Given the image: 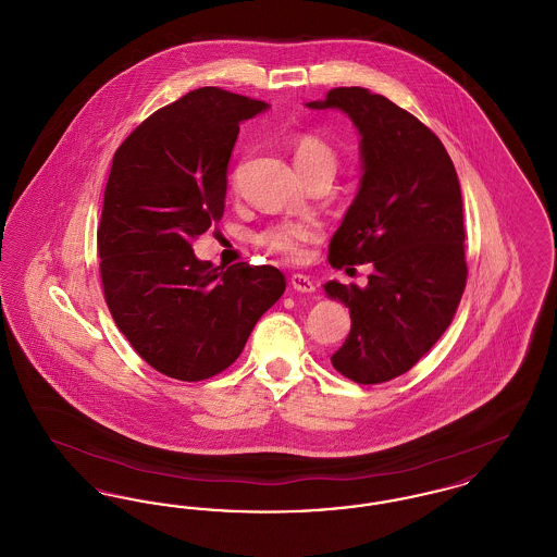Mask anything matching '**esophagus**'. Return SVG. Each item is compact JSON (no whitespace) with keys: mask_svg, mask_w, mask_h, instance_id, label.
I'll list each match as a JSON object with an SVG mask.
<instances>
[{"mask_svg":"<svg viewBox=\"0 0 557 557\" xmlns=\"http://www.w3.org/2000/svg\"><path fill=\"white\" fill-rule=\"evenodd\" d=\"M290 286L296 292H302V294H311L315 292V284L309 275H302V273H294L290 277Z\"/></svg>","mask_w":557,"mask_h":557,"instance_id":"34e87169","label":"esophagus"}]
</instances>
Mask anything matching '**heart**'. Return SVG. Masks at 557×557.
<instances>
[{"instance_id": "b5f03b06", "label": "heart", "mask_w": 557, "mask_h": 557, "mask_svg": "<svg viewBox=\"0 0 557 557\" xmlns=\"http://www.w3.org/2000/svg\"><path fill=\"white\" fill-rule=\"evenodd\" d=\"M292 159L302 175L313 171H336V152L313 133H305L292 144ZM321 238V230L313 221H280L269 225L259 236V244L284 257L286 261H302L307 255V246Z\"/></svg>"}]
</instances>
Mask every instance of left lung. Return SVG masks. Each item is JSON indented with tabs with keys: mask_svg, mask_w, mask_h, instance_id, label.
I'll return each mask as SVG.
<instances>
[{
	"mask_svg": "<svg viewBox=\"0 0 557 557\" xmlns=\"http://www.w3.org/2000/svg\"><path fill=\"white\" fill-rule=\"evenodd\" d=\"M361 135V186L330 242V265L371 263L368 286H323L350 311L332 366L357 384L411 370L449 327L468 280L459 180L443 141L407 110L363 87L330 89Z\"/></svg>",
	"mask_w": 557,
	"mask_h": 557,
	"instance_id": "obj_1",
	"label": "left lung"
}]
</instances>
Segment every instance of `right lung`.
<instances>
[{"label":"right lung","instance_id":"obj_1","mask_svg":"<svg viewBox=\"0 0 557 557\" xmlns=\"http://www.w3.org/2000/svg\"><path fill=\"white\" fill-rule=\"evenodd\" d=\"M267 108L200 87L148 116L114 152L98 227L104 298L135 352L169 377L227 370L286 290L275 267L221 269L191 250L225 211L239 123Z\"/></svg>","mask_w":557,"mask_h":557}]
</instances>
